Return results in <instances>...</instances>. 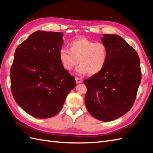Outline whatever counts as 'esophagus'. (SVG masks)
<instances>
[{
	"mask_svg": "<svg viewBox=\"0 0 153 153\" xmlns=\"http://www.w3.org/2000/svg\"><path fill=\"white\" fill-rule=\"evenodd\" d=\"M75 80H76V82L77 83V84H80V83H82L83 82L82 78H78V77L75 78Z\"/></svg>",
	"mask_w": 153,
	"mask_h": 153,
	"instance_id": "34e87169",
	"label": "esophagus"
}]
</instances>
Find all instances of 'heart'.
<instances>
[{
    "label": "heart",
    "instance_id": "1",
    "mask_svg": "<svg viewBox=\"0 0 153 153\" xmlns=\"http://www.w3.org/2000/svg\"><path fill=\"white\" fill-rule=\"evenodd\" d=\"M68 49L59 50L60 61L63 68L71 71L79 62L76 71L80 75L89 73L96 75L104 68L108 59V49L101 42L78 38L68 43Z\"/></svg>",
    "mask_w": 153,
    "mask_h": 153
}]
</instances>
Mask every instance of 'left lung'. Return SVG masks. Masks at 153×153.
<instances>
[{"label":"left lung","instance_id":"obj_1","mask_svg":"<svg viewBox=\"0 0 153 153\" xmlns=\"http://www.w3.org/2000/svg\"><path fill=\"white\" fill-rule=\"evenodd\" d=\"M108 59L100 73L85 80V103L94 118L108 122L128 112L135 102L141 82L140 59L121 36L103 34Z\"/></svg>","mask_w":153,"mask_h":153}]
</instances>
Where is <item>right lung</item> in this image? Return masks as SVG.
<instances>
[{
    "mask_svg": "<svg viewBox=\"0 0 153 153\" xmlns=\"http://www.w3.org/2000/svg\"><path fill=\"white\" fill-rule=\"evenodd\" d=\"M62 37V32L38 30L15 50L10 71L12 94L34 117L47 119L58 114L76 86L75 77L60 61Z\"/></svg>",
    "mask_w": 153,
    "mask_h": 153,
    "instance_id": "right-lung-1",
    "label": "right lung"
}]
</instances>
